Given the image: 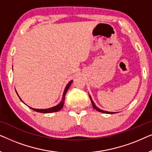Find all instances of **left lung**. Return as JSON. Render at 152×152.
<instances>
[{
  "label": "left lung",
  "instance_id": "1",
  "mask_svg": "<svg viewBox=\"0 0 152 152\" xmlns=\"http://www.w3.org/2000/svg\"><path fill=\"white\" fill-rule=\"evenodd\" d=\"M89 97H90V99H91V103H92V105H93V107L95 109H96L97 111L99 112H101V113H107V114H113V113H115V112H109V111H104V110H102L100 109H99L98 107H96V105L95 104V103L93 102V99H91V97L90 95H89Z\"/></svg>",
  "mask_w": 152,
  "mask_h": 152
}]
</instances>
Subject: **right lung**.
Wrapping results in <instances>:
<instances>
[{
  "label": "right lung",
  "instance_id": "obj_1",
  "mask_svg": "<svg viewBox=\"0 0 152 152\" xmlns=\"http://www.w3.org/2000/svg\"><path fill=\"white\" fill-rule=\"evenodd\" d=\"M72 82V80L70 81L69 83L67 84V86H66L65 88V90L64 91V93H63V96H62V99H61V101L58 104L57 106H55V107H51V108H49V109H34V108H32V107H30L31 109L34 110V111H37V112H39V113H53V112H57L61 110L62 108L64 107V100H65V95H66V93L67 92V91L68 90V88H69V87L70 86V85H71ZM18 95V93H17ZM19 97V96H18ZM19 98L20 100L22 101V99H20V97H19ZM23 102V101H22ZM24 103V102H23ZM25 104V103H24Z\"/></svg>",
  "mask_w": 152,
  "mask_h": 152
}]
</instances>
